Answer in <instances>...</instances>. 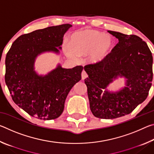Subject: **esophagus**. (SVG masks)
Instances as JSON below:
<instances>
[{"label":"esophagus","instance_id":"1","mask_svg":"<svg viewBox=\"0 0 154 154\" xmlns=\"http://www.w3.org/2000/svg\"><path fill=\"white\" fill-rule=\"evenodd\" d=\"M87 77H88V75L86 73V72H85L84 70H83V71L82 72V79H85V78H87Z\"/></svg>","mask_w":154,"mask_h":154}]
</instances>
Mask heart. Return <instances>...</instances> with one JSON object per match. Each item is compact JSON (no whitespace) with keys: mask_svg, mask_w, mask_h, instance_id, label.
Here are the masks:
<instances>
[{"mask_svg":"<svg viewBox=\"0 0 154 154\" xmlns=\"http://www.w3.org/2000/svg\"><path fill=\"white\" fill-rule=\"evenodd\" d=\"M114 41L111 36L100 31L83 29L70 36L69 45H64V54L69 58L77 59L87 54V60L96 64L105 61L113 49Z\"/></svg>","mask_w":154,"mask_h":154,"instance_id":"obj_1","label":"heart"}]
</instances>
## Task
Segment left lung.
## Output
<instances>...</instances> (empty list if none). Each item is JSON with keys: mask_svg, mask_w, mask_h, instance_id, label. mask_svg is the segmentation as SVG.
I'll list each match as a JSON object with an SVG mask.
<instances>
[{"mask_svg": "<svg viewBox=\"0 0 154 154\" xmlns=\"http://www.w3.org/2000/svg\"><path fill=\"white\" fill-rule=\"evenodd\" d=\"M119 42L105 61L84 66L88 77L90 107L94 116L114 119L129 114L147 98L153 79V57L147 44L136 35L108 30ZM119 77L125 86L116 92L107 88Z\"/></svg>", "mask_w": 154, "mask_h": 154, "instance_id": "1", "label": "left lung"}]
</instances>
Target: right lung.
Returning a JSON list of instances; mask_svg holds the SVG:
<instances>
[{
    "mask_svg": "<svg viewBox=\"0 0 154 154\" xmlns=\"http://www.w3.org/2000/svg\"><path fill=\"white\" fill-rule=\"evenodd\" d=\"M66 24L36 30L19 36L5 58V83L14 103L30 116L50 120L64 110L68 94L82 79L83 67L64 69L58 66L45 75L35 70L37 57L45 52L60 54Z\"/></svg>",
    "mask_w": 154,
    "mask_h": 154,
    "instance_id": "add662e5",
    "label": "right lung"
}]
</instances>
